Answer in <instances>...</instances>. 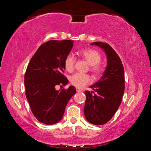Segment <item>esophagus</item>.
<instances>
[{"mask_svg":"<svg viewBox=\"0 0 151 151\" xmlns=\"http://www.w3.org/2000/svg\"><path fill=\"white\" fill-rule=\"evenodd\" d=\"M76 91H77V92H81L82 91V89H81V88H76Z\"/></svg>","mask_w":151,"mask_h":151,"instance_id":"1","label":"esophagus"}]
</instances>
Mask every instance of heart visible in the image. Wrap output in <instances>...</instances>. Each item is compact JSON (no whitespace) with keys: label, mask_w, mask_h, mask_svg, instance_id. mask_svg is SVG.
Instances as JSON below:
<instances>
[{"label":"heart","mask_w":151,"mask_h":151,"mask_svg":"<svg viewBox=\"0 0 151 151\" xmlns=\"http://www.w3.org/2000/svg\"><path fill=\"white\" fill-rule=\"evenodd\" d=\"M81 55L85 58L89 65H91V70L94 73L99 74L101 72L102 68L99 65L101 60V57L99 52L94 49H85L81 51ZM75 59V57L72 53H69L65 57L64 65L65 69L68 72H72L74 70ZM70 82L76 87L82 88L91 83V78L86 74L77 73L71 76Z\"/></svg>","instance_id":"obj_1"}]
</instances>
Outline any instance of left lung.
I'll list each match as a JSON object with an SVG mask.
<instances>
[{"mask_svg": "<svg viewBox=\"0 0 151 151\" xmlns=\"http://www.w3.org/2000/svg\"><path fill=\"white\" fill-rule=\"evenodd\" d=\"M91 45L104 50L107 65L100 80L90 86L93 91H85L84 112L90 123L102 125L112 119L121 103L124 91V71L121 58L109 44L94 42Z\"/></svg>", "mask_w": 151, "mask_h": 151, "instance_id": "8db88e82", "label": "left lung"}]
</instances>
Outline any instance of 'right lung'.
Listing matches in <instances>:
<instances>
[{
  "label": "right lung",
  "instance_id": "add662e5",
  "mask_svg": "<svg viewBox=\"0 0 151 151\" xmlns=\"http://www.w3.org/2000/svg\"><path fill=\"white\" fill-rule=\"evenodd\" d=\"M73 47V40H49L38 48L28 65L25 94L32 114L42 123L59 122L68 102L76 93L73 86L56 90L57 85L65 86L68 83L63 75L64 62Z\"/></svg>",
  "mask_w": 151,
  "mask_h": 151
}]
</instances>
